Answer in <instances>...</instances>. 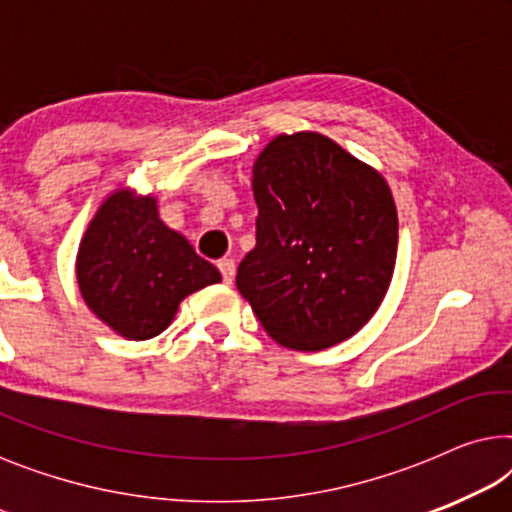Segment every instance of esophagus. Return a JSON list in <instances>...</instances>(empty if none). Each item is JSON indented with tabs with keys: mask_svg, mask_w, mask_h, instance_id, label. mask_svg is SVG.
Segmentation results:
<instances>
[{
	"mask_svg": "<svg viewBox=\"0 0 512 512\" xmlns=\"http://www.w3.org/2000/svg\"><path fill=\"white\" fill-rule=\"evenodd\" d=\"M219 270H221L223 282L233 284V279H235V261H233V258H221Z\"/></svg>",
	"mask_w": 512,
	"mask_h": 512,
	"instance_id": "1",
	"label": "esophagus"
}]
</instances>
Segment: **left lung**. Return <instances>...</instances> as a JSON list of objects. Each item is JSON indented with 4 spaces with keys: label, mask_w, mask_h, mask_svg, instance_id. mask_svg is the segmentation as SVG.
Returning a JSON list of instances; mask_svg holds the SVG:
<instances>
[{
    "label": "left lung",
    "mask_w": 512,
    "mask_h": 512,
    "mask_svg": "<svg viewBox=\"0 0 512 512\" xmlns=\"http://www.w3.org/2000/svg\"><path fill=\"white\" fill-rule=\"evenodd\" d=\"M256 247L237 289L265 333L319 352L373 319L396 268L398 214L387 179L331 137L277 135L251 167Z\"/></svg>",
    "instance_id": "obj_1"
}]
</instances>
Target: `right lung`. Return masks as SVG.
Instances as JSON below:
<instances>
[{"instance_id": "obj_1", "label": "right lung", "mask_w": 512, "mask_h": 512, "mask_svg": "<svg viewBox=\"0 0 512 512\" xmlns=\"http://www.w3.org/2000/svg\"><path fill=\"white\" fill-rule=\"evenodd\" d=\"M83 303L125 340L156 338L181 300L221 282L184 235L165 226L153 193L116 188L100 202L76 251Z\"/></svg>"}]
</instances>
